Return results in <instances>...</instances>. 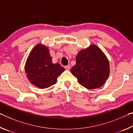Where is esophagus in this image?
<instances>
[{"label":"esophagus","instance_id":"1","mask_svg":"<svg viewBox=\"0 0 133 133\" xmlns=\"http://www.w3.org/2000/svg\"><path fill=\"white\" fill-rule=\"evenodd\" d=\"M64 68L65 69H66V70H70V65H67V66H65L64 67Z\"/></svg>","mask_w":133,"mask_h":133}]
</instances>
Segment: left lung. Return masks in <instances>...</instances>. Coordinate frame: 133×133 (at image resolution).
Listing matches in <instances>:
<instances>
[{
  "instance_id": "1",
  "label": "left lung",
  "mask_w": 133,
  "mask_h": 133,
  "mask_svg": "<svg viewBox=\"0 0 133 133\" xmlns=\"http://www.w3.org/2000/svg\"><path fill=\"white\" fill-rule=\"evenodd\" d=\"M71 73L86 89H97L104 85L110 73L107 56L95 44L78 52Z\"/></svg>"
}]
</instances>
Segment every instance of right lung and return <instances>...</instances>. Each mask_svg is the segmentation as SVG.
<instances>
[{"label":"right lung","mask_w":133,"mask_h":133,"mask_svg":"<svg viewBox=\"0 0 133 133\" xmlns=\"http://www.w3.org/2000/svg\"><path fill=\"white\" fill-rule=\"evenodd\" d=\"M64 70L59 63H52L48 47L41 43L32 48L25 64L27 79L39 89L54 85L58 76Z\"/></svg>","instance_id":"obj_1"}]
</instances>
